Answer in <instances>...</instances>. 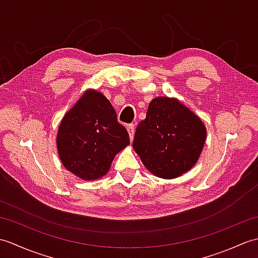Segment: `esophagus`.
<instances>
[{
    "mask_svg": "<svg viewBox=\"0 0 258 258\" xmlns=\"http://www.w3.org/2000/svg\"><path fill=\"white\" fill-rule=\"evenodd\" d=\"M127 132H128V134H130V138H131V141H133V139H134V133H135V126H134V124H128L127 125Z\"/></svg>",
    "mask_w": 258,
    "mask_h": 258,
    "instance_id": "obj_1",
    "label": "esophagus"
}]
</instances>
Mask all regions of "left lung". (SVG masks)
<instances>
[{
    "instance_id": "left-lung-1",
    "label": "left lung",
    "mask_w": 258,
    "mask_h": 258,
    "mask_svg": "<svg viewBox=\"0 0 258 258\" xmlns=\"http://www.w3.org/2000/svg\"><path fill=\"white\" fill-rule=\"evenodd\" d=\"M205 140L197 115L174 98L156 97L136 127L133 149L151 173L174 178L195 165Z\"/></svg>"
}]
</instances>
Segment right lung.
Segmentation results:
<instances>
[{
  "label": "right lung",
  "mask_w": 258,
  "mask_h": 258,
  "mask_svg": "<svg viewBox=\"0 0 258 258\" xmlns=\"http://www.w3.org/2000/svg\"><path fill=\"white\" fill-rule=\"evenodd\" d=\"M56 144L65 168L92 180L108 172L115 155L130 144V136L107 98L87 91L65 114Z\"/></svg>",
  "instance_id": "add662e5"
}]
</instances>
